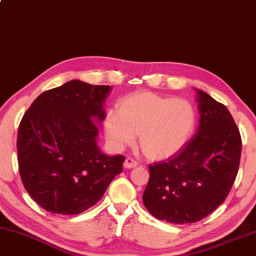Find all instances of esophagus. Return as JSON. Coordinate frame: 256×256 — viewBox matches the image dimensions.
<instances>
[{"label": "esophagus", "mask_w": 256, "mask_h": 256, "mask_svg": "<svg viewBox=\"0 0 256 256\" xmlns=\"http://www.w3.org/2000/svg\"><path fill=\"white\" fill-rule=\"evenodd\" d=\"M137 166V161L134 160L132 158H126L124 162V167L127 168V169H130Z\"/></svg>", "instance_id": "obj_1"}]
</instances>
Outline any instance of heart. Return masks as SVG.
<instances>
[{
  "mask_svg": "<svg viewBox=\"0 0 256 256\" xmlns=\"http://www.w3.org/2000/svg\"><path fill=\"white\" fill-rule=\"evenodd\" d=\"M196 119L194 106L188 100L140 92L121 100L118 114L108 113L105 136L116 150H121L134 143L138 134L144 154L148 159L162 160L184 146Z\"/></svg>",
  "mask_w": 256,
  "mask_h": 256,
  "instance_id": "1",
  "label": "heart"
}]
</instances>
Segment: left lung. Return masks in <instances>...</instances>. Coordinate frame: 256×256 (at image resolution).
Listing matches in <instances>:
<instances>
[{
	"label": "left lung",
	"mask_w": 256,
	"mask_h": 256,
	"mask_svg": "<svg viewBox=\"0 0 256 256\" xmlns=\"http://www.w3.org/2000/svg\"><path fill=\"white\" fill-rule=\"evenodd\" d=\"M196 92L200 119L194 137L148 167L143 202L169 223H194L214 212L229 194L240 162V134L229 110L202 90Z\"/></svg>",
	"instance_id": "1"
}]
</instances>
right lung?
Returning a JSON list of instances; mask_svg holds the SVG:
<instances>
[{
	"label": "right lung",
	"instance_id": "right-lung-1",
	"mask_svg": "<svg viewBox=\"0 0 256 256\" xmlns=\"http://www.w3.org/2000/svg\"><path fill=\"white\" fill-rule=\"evenodd\" d=\"M111 87L72 80L46 90L24 114L17 153L22 184L38 205L74 215L100 202L122 172L124 156L97 144L98 126Z\"/></svg>",
	"mask_w": 256,
	"mask_h": 256
}]
</instances>
